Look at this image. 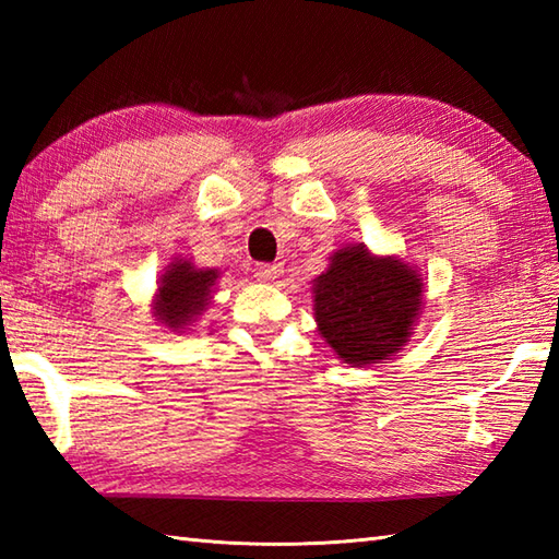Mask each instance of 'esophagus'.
<instances>
[{
    "instance_id": "1",
    "label": "esophagus",
    "mask_w": 559,
    "mask_h": 559,
    "mask_svg": "<svg viewBox=\"0 0 559 559\" xmlns=\"http://www.w3.org/2000/svg\"><path fill=\"white\" fill-rule=\"evenodd\" d=\"M278 264H257L254 266V276L261 281V283H271L273 278H278Z\"/></svg>"
}]
</instances>
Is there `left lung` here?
<instances>
[{"label":"left lung","mask_w":559,"mask_h":559,"mask_svg":"<svg viewBox=\"0 0 559 559\" xmlns=\"http://www.w3.org/2000/svg\"><path fill=\"white\" fill-rule=\"evenodd\" d=\"M317 331L350 367L391 360L413 336L425 305L418 269L367 245H346L312 281Z\"/></svg>","instance_id":"8db88e82"}]
</instances>
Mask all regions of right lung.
<instances>
[{
	"label": "right lung",
	"instance_id": "1",
	"mask_svg": "<svg viewBox=\"0 0 559 559\" xmlns=\"http://www.w3.org/2000/svg\"><path fill=\"white\" fill-rule=\"evenodd\" d=\"M221 269H199L192 259L175 257L163 269L151 310L156 322L173 334L192 331L197 317L206 312V307L216 293Z\"/></svg>",
	"mask_w": 559,
	"mask_h": 559
}]
</instances>
